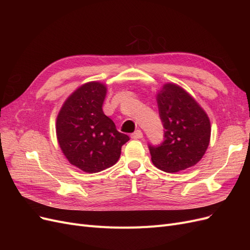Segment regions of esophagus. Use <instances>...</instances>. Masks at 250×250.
<instances>
[{"mask_svg": "<svg viewBox=\"0 0 250 250\" xmlns=\"http://www.w3.org/2000/svg\"><path fill=\"white\" fill-rule=\"evenodd\" d=\"M131 139H134V140H138V139H142L143 138V132L141 130H135L133 133H131Z\"/></svg>", "mask_w": 250, "mask_h": 250, "instance_id": "esophagus-1", "label": "esophagus"}]
</instances>
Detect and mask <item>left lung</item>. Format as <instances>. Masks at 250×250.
Masks as SVG:
<instances>
[{"label": "left lung", "instance_id": "8db88e82", "mask_svg": "<svg viewBox=\"0 0 250 250\" xmlns=\"http://www.w3.org/2000/svg\"><path fill=\"white\" fill-rule=\"evenodd\" d=\"M156 100L165 128L164 142L158 146L149 145L151 161L167 173L193 167L209 144L208 115L190 94L174 83H166Z\"/></svg>", "mask_w": 250, "mask_h": 250}]
</instances>
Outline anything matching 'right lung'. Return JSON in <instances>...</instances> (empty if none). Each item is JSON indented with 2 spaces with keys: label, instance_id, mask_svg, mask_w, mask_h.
<instances>
[{
  "label": "right lung",
  "instance_id": "obj_1",
  "mask_svg": "<svg viewBox=\"0 0 250 250\" xmlns=\"http://www.w3.org/2000/svg\"><path fill=\"white\" fill-rule=\"evenodd\" d=\"M103 83L92 81L67 98L56 120V135L63 154L73 166L86 173H97L115 165L121 148L129 141L104 115L106 96Z\"/></svg>",
  "mask_w": 250,
  "mask_h": 250
}]
</instances>
